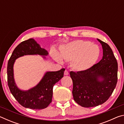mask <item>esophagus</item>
I'll return each mask as SVG.
<instances>
[{
    "instance_id": "obj_1",
    "label": "esophagus",
    "mask_w": 124,
    "mask_h": 124,
    "mask_svg": "<svg viewBox=\"0 0 124 124\" xmlns=\"http://www.w3.org/2000/svg\"><path fill=\"white\" fill-rule=\"evenodd\" d=\"M64 75H68L69 74V72L67 70H66L64 72Z\"/></svg>"
}]
</instances>
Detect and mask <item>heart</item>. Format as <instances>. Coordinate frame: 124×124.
Masks as SVG:
<instances>
[{
	"mask_svg": "<svg viewBox=\"0 0 124 124\" xmlns=\"http://www.w3.org/2000/svg\"><path fill=\"white\" fill-rule=\"evenodd\" d=\"M51 55L57 61L62 62V58L70 61L73 70L81 72L89 70L97 61L100 49L97 45L83 40L73 41L61 49V54L56 50H52Z\"/></svg>",
	"mask_w": 124,
	"mask_h": 124,
	"instance_id": "b5f03b06",
	"label": "heart"
}]
</instances>
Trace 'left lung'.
<instances>
[{"label": "left lung", "mask_w": 124, "mask_h": 124, "mask_svg": "<svg viewBox=\"0 0 124 124\" xmlns=\"http://www.w3.org/2000/svg\"><path fill=\"white\" fill-rule=\"evenodd\" d=\"M103 49L102 60L89 70L70 72L75 102L83 107L102 104L112 95L117 81V62L112 49L97 39Z\"/></svg>", "instance_id": "1"}]
</instances>
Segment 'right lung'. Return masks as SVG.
<instances>
[{
	"instance_id": "add662e5",
	"label": "right lung",
	"mask_w": 124,
	"mask_h": 124,
	"mask_svg": "<svg viewBox=\"0 0 124 124\" xmlns=\"http://www.w3.org/2000/svg\"><path fill=\"white\" fill-rule=\"evenodd\" d=\"M34 54L43 56L45 58V56L47 55L48 52L32 38L22 41L17 46L8 61V84L12 95L21 106L32 109H42L46 108L51 102L54 86L63 77L65 69L46 72L35 86L26 91L20 90L15 81L14 63L17 58L22 56Z\"/></svg>"
}]
</instances>
